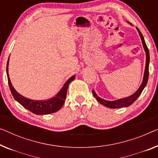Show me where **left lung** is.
Masks as SVG:
<instances>
[{"label": "left lung", "instance_id": "8db88e82", "mask_svg": "<svg viewBox=\"0 0 158 158\" xmlns=\"http://www.w3.org/2000/svg\"><path fill=\"white\" fill-rule=\"evenodd\" d=\"M138 30L139 35H140L141 38L142 43H143V45L144 48V50L145 51V55H146V65H145V73H144V76H143V82H142L140 88L138 89V90L136 91L134 94L131 95L129 97L122 98V99H119L117 100H114V101H108V100H106L104 99H102L101 98L98 97L97 94L95 93L94 90H93V94L94 95V97L96 98V100H98L100 103L103 105L107 107H109V108H120V107H128L130 105H132L133 102L135 101V100L138 99V98L140 95V94L143 92V89L145 88L146 85L148 83V76H149V63H150V53L149 51H148V48L146 45V43L145 42V40H144V38L143 35H142L141 32L140 30L138 28H136Z\"/></svg>", "mask_w": 158, "mask_h": 158}]
</instances>
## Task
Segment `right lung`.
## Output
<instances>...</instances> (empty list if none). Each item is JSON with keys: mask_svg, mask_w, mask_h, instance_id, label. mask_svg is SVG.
<instances>
[{"mask_svg": "<svg viewBox=\"0 0 158 158\" xmlns=\"http://www.w3.org/2000/svg\"><path fill=\"white\" fill-rule=\"evenodd\" d=\"M8 61L9 58L8 63H7L6 73L10 92L15 100L19 102L22 106L36 115H48V114L57 112L62 107L66 98L68 85L75 79V75L70 77L65 82L63 88L60 89V90L58 93V94L56 95V96L46 100H33L20 95L13 88L8 75Z\"/></svg>", "mask_w": 158, "mask_h": 158, "instance_id": "add662e5", "label": "right lung"}]
</instances>
